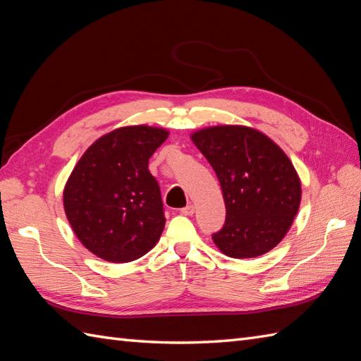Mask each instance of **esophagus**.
Returning a JSON list of instances; mask_svg holds the SVG:
<instances>
[{
    "instance_id": "obj_1",
    "label": "esophagus",
    "mask_w": 361,
    "mask_h": 361,
    "mask_svg": "<svg viewBox=\"0 0 361 361\" xmlns=\"http://www.w3.org/2000/svg\"><path fill=\"white\" fill-rule=\"evenodd\" d=\"M181 214L183 215H194L195 214V206L192 204V203H189L186 207L181 209Z\"/></svg>"
}]
</instances>
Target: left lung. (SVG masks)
Here are the masks:
<instances>
[{
  "instance_id": "8db88e82",
  "label": "left lung",
  "mask_w": 361,
  "mask_h": 361,
  "mask_svg": "<svg viewBox=\"0 0 361 361\" xmlns=\"http://www.w3.org/2000/svg\"><path fill=\"white\" fill-rule=\"evenodd\" d=\"M190 140L212 166L226 204V223L212 235L232 258L272 250L289 232L301 201V181L284 150L254 128L209 126Z\"/></svg>"
}]
</instances>
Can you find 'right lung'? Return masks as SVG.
Segmentation results:
<instances>
[{"label": "right lung", "instance_id": "right-lung-1", "mask_svg": "<svg viewBox=\"0 0 361 361\" xmlns=\"http://www.w3.org/2000/svg\"><path fill=\"white\" fill-rule=\"evenodd\" d=\"M169 137L154 126H124L92 142L75 164L63 204L75 235L111 263L146 255L164 229L160 186L149 158Z\"/></svg>", "mask_w": 361, "mask_h": 361}]
</instances>
